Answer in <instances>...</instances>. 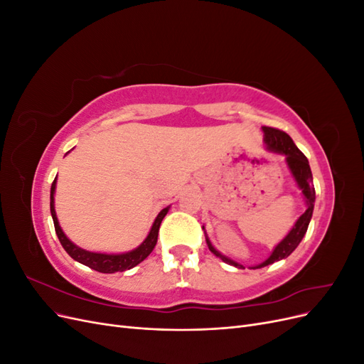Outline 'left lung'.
<instances>
[{
	"label": "left lung",
	"instance_id": "obj_1",
	"mask_svg": "<svg viewBox=\"0 0 364 364\" xmlns=\"http://www.w3.org/2000/svg\"><path fill=\"white\" fill-rule=\"evenodd\" d=\"M262 132H264V144H266V149L278 153V155H284L285 156V162H287L289 168L293 174V178L297 183V186L302 190L304 199L306 203V209L305 213L297 218V222L294 223L293 229L287 234L281 243L273 249L272 255L258 266L250 267V269H261L264 266H269V264H273L274 261H279L287 258L290 253L299 246V243L302 241L308 225H310V220L313 215V209H314V200H316V191H314V185H313V174H311V168L310 164H308L306 156L304 153L296 147V144L293 142V139L285 134V132L279 130V129H273V127H267L262 126ZM205 229V228H203ZM206 245L209 247L215 257H218L220 259H223L226 264H230V266H235L238 269H245L241 264L235 262L234 259H229L228 257L222 255L213 245L209 238L206 237Z\"/></svg>",
	"mask_w": 364,
	"mask_h": 364
}]
</instances>
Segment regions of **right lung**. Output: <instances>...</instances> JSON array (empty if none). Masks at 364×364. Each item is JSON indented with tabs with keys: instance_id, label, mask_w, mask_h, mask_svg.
<instances>
[{
	"instance_id": "obj_1",
	"label": "right lung",
	"mask_w": 364,
	"mask_h": 364,
	"mask_svg": "<svg viewBox=\"0 0 364 364\" xmlns=\"http://www.w3.org/2000/svg\"><path fill=\"white\" fill-rule=\"evenodd\" d=\"M54 191H56V179H54L51 183L50 211H51L54 229H56V234H58L60 245L63 246L65 250H67V253L73 259L79 261L80 264H85V266L91 267L97 272H102V273H115V272L130 270L132 267L138 266L141 261H144L156 246L161 222H162V218L167 215L168 208H170V206L164 208L162 211L158 214L147 238L142 241V243L136 249L126 252V253H97V252H90V250H85L79 246H75L73 241H70V238L63 234V230L58 222L56 211H54Z\"/></svg>"
}]
</instances>
